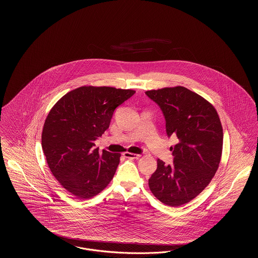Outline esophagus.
<instances>
[{"instance_id":"1","label":"esophagus","mask_w":258,"mask_h":258,"mask_svg":"<svg viewBox=\"0 0 258 258\" xmlns=\"http://www.w3.org/2000/svg\"><path fill=\"white\" fill-rule=\"evenodd\" d=\"M123 157H125V158H127V159H135V160H137V159H139V158L141 157V155L133 154V153H128V152L123 153Z\"/></svg>"}]
</instances>
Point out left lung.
I'll return each mask as SVG.
<instances>
[{
  "label": "left lung",
  "mask_w": 258,
  "mask_h": 258,
  "mask_svg": "<svg viewBox=\"0 0 258 258\" xmlns=\"http://www.w3.org/2000/svg\"><path fill=\"white\" fill-rule=\"evenodd\" d=\"M145 94L162 111L168 137L179 139L171 147L173 163L167 165L159 159L149 186L160 202L178 207L196 198L219 168L223 143L221 120L209 101L184 87Z\"/></svg>",
  "instance_id": "left-lung-1"
}]
</instances>
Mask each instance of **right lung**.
Here are the masks:
<instances>
[{
  "label": "right lung",
  "mask_w": 258,
  "mask_h": 258,
  "mask_svg": "<svg viewBox=\"0 0 258 258\" xmlns=\"http://www.w3.org/2000/svg\"><path fill=\"white\" fill-rule=\"evenodd\" d=\"M135 93L113 87H79L48 113L42 150L54 177L74 197L91 198L110 183L121 154L99 153L95 140L109 127L114 110Z\"/></svg>",
  "instance_id": "obj_1"
}]
</instances>
